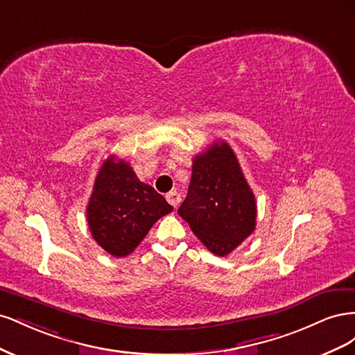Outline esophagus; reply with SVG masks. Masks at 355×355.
<instances>
[{"label": "esophagus", "instance_id": "esophagus-1", "mask_svg": "<svg viewBox=\"0 0 355 355\" xmlns=\"http://www.w3.org/2000/svg\"><path fill=\"white\" fill-rule=\"evenodd\" d=\"M166 198H167V201H168L173 207H178L180 200H182V198H180V194H179L178 191H170L168 194L166 196Z\"/></svg>", "mask_w": 355, "mask_h": 355}]
</instances>
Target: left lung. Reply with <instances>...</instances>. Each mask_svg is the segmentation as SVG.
I'll return each instance as SVG.
<instances>
[{
    "mask_svg": "<svg viewBox=\"0 0 355 355\" xmlns=\"http://www.w3.org/2000/svg\"><path fill=\"white\" fill-rule=\"evenodd\" d=\"M178 213L218 256L230 254L254 231V194L227 142H214L192 159L188 196Z\"/></svg>",
    "mask_w": 355,
    "mask_h": 355,
    "instance_id": "8db88e82",
    "label": "left lung"
}]
</instances>
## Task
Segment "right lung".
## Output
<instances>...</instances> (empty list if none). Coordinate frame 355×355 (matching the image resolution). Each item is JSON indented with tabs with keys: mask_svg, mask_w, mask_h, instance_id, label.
<instances>
[{
	"mask_svg": "<svg viewBox=\"0 0 355 355\" xmlns=\"http://www.w3.org/2000/svg\"><path fill=\"white\" fill-rule=\"evenodd\" d=\"M173 207L130 164L111 155L103 161L87 204L93 240L115 257L130 254L153 225Z\"/></svg>",
	"mask_w": 355,
	"mask_h": 355,
	"instance_id": "obj_1",
	"label": "right lung"
}]
</instances>
